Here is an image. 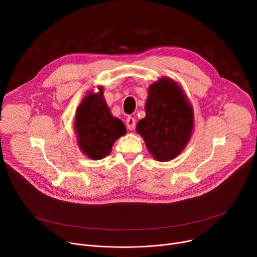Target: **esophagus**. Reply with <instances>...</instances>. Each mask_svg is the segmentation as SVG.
<instances>
[{
	"mask_svg": "<svg viewBox=\"0 0 257 257\" xmlns=\"http://www.w3.org/2000/svg\"><path fill=\"white\" fill-rule=\"evenodd\" d=\"M126 125L130 131L134 130V128H136V118L132 116H128L126 119Z\"/></svg>",
	"mask_w": 257,
	"mask_h": 257,
	"instance_id": "obj_1",
	"label": "esophagus"
}]
</instances>
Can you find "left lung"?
<instances>
[{
  "label": "left lung",
  "mask_w": 257,
  "mask_h": 257,
  "mask_svg": "<svg viewBox=\"0 0 257 257\" xmlns=\"http://www.w3.org/2000/svg\"><path fill=\"white\" fill-rule=\"evenodd\" d=\"M146 116L137 125L147 149L158 161L178 156L191 139L194 110L184 91L174 80L163 77L149 86Z\"/></svg>",
  "instance_id": "obj_1"
}]
</instances>
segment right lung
Wrapping results in <instances>:
<instances>
[{
  "label": "right lung",
  "mask_w": 257,
  "mask_h": 257,
  "mask_svg": "<svg viewBox=\"0 0 257 257\" xmlns=\"http://www.w3.org/2000/svg\"><path fill=\"white\" fill-rule=\"evenodd\" d=\"M98 89V92L89 91L78 106L74 126L80 150L92 160L109 154L114 142L127 131L123 121L111 115L103 87Z\"/></svg>",
  "instance_id": "right-lung-1"
}]
</instances>
